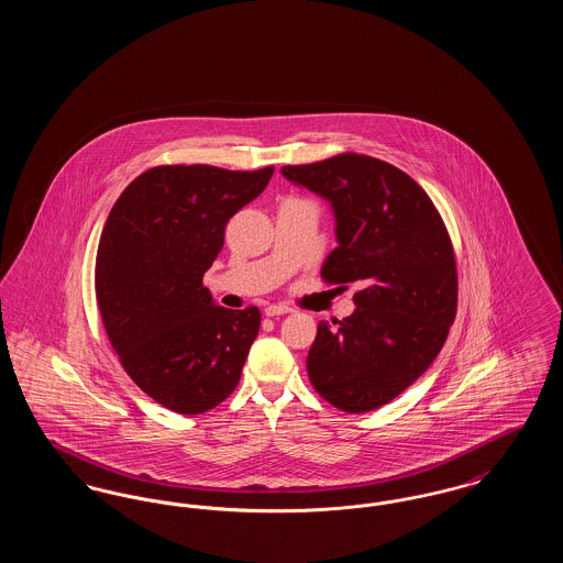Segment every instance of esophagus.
Wrapping results in <instances>:
<instances>
[{"label": "esophagus", "mask_w": 563, "mask_h": 563, "mask_svg": "<svg viewBox=\"0 0 563 563\" xmlns=\"http://www.w3.org/2000/svg\"><path fill=\"white\" fill-rule=\"evenodd\" d=\"M291 308L289 306H283V303H272L266 308V317L274 319V317H283V314H289Z\"/></svg>", "instance_id": "1"}]
</instances>
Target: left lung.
<instances>
[{"label":"left lung","instance_id":"8db88e82","mask_svg":"<svg viewBox=\"0 0 563 563\" xmlns=\"http://www.w3.org/2000/svg\"><path fill=\"white\" fill-rule=\"evenodd\" d=\"M280 173L331 202L338 246L322 280L361 287L350 317L319 322L308 377L338 409L374 411L424 374L448 340L457 306L448 228L424 189L372 156L340 154Z\"/></svg>","mask_w":563,"mask_h":563}]
</instances>
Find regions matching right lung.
I'll return each mask as SVG.
<instances>
[{"instance_id":"1","label":"right lung","mask_w":563,"mask_h":563,"mask_svg":"<svg viewBox=\"0 0 563 563\" xmlns=\"http://www.w3.org/2000/svg\"><path fill=\"white\" fill-rule=\"evenodd\" d=\"M272 173L154 166L109 213L95 266L101 319L126 374L166 409L205 413L241 382L262 314L255 306H217L202 276L230 217L266 189Z\"/></svg>"}]
</instances>
